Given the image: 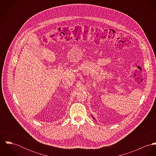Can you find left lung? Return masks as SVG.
Returning a JSON list of instances; mask_svg holds the SVG:
<instances>
[{
	"label": "left lung",
	"instance_id": "left-lung-1",
	"mask_svg": "<svg viewBox=\"0 0 156 156\" xmlns=\"http://www.w3.org/2000/svg\"><path fill=\"white\" fill-rule=\"evenodd\" d=\"M92 118H94V119H95V118H94V117H93V116H92Z\"/></svg>",
	"mask_w": 156,
	"mask_h": 156
}]
</instances>
